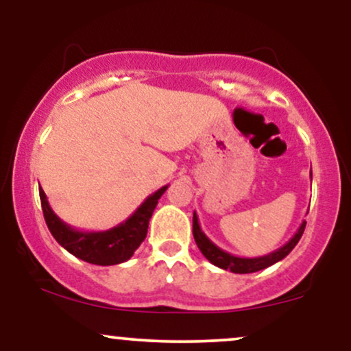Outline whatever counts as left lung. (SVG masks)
Listing matches in <instances>:
<instances>
[{"mask_svg":"<svg viewBox=\"0 0 351 351\" xmlns=\"http://www.w3.org/2000/svg\"><path fill=\"white\" fill-rule=\"evenodd\" d=\"M305 221L300 224V228L297 229V232L293 234L289 243H285L282 247L276 249L274 252H269L267 256H261V257H237L232 256L226 251H223L221 247L213 243L209 237L201 231L199 226V221L196 213H193V236H195L196 244H198L199 251L203 252V256L206 257L211 264L217 265V267L224 269V271H231L234 274H251V272H257V271H263V269L269 267V265L279 263V261L284 259L289 252L295 247L297 243L300 241L302 234H304V229H305Z\"/></svg>","mask_w":351,"mask_h":351,"instance_id":"1","label":"left lung"}]
</instances>
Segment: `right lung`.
Masks as SVG:
<instances>
[{
  "instance_id": "add662e5",
  "label": "right lung",
  "mask_w": 351,
  "mask_h": 351,
  "mask_svg": "<svg viewBox=\"0 0 351 351\" xmlns=\"http://www.w3.org/2000/svg\"><path fill=\"white\" fill-rule=\"evenodd\" d=\"M167 188L168 184L148 196L134 215L120 223L119 226L97 232L79 231L59 219L58 215L51 209L46 193L41 186H39V198H41L44 219H46L51 234L66 251L88 264L115 265L130 259L138 245L143 243V239L147 237L150 217Z\"/></svg>"
}]
</instances>
